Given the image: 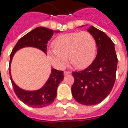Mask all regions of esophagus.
<instances>
[{
	"instance_id": "esophagus-1",
	"label": "esophagus",
	"mask_w": 128,
	"mask_h": 128,
	"mask_svg": "<svg viewBox=\"0 0 128 128\" xmlns=\"http://www.w3.org/2000/svg\"><path fill=\"white\" fill-rule=\"evenodd\" d=\"M71 73L70 72H69V71H65L64 72V75L66 76V75H68V74H70Z\"/></svg>"
}]
</instances>
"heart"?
<instances>
[{"label":"heart","instance_id":"obj_1","mask_svg":"<svg viewBox=\"0 0 128 128\" xmlns=\"http://www.w3.org/2000/svg\"><path fill=\"white\" fill-rule=\"evenodd\" d=\"M54 49L48 51V58L56 69H63L69 60L77 69L88 67L94 60L96 43L88 32H76L57 36L52 42Z\"/></svg>","mask_w":128,"mask_h":128}]
</instances>
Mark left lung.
<instances>
[{
    "label": "left lung",
    "mask_w": 128,
    "mask_h": 128,
    "mask_svg": "<svg viewBox=\"0 0 128 128\" xmlns=\"http://www.w3.org/2000/svg\"><path fill=\"white\" fill-rule=\"evenodd\" d=\"M88 31L96 40L97 55L84 70L72 72L74 82L72 93L78 103L94 106L103 101L112 91L118 59L114 44L106 34L93 26Z\"/></svg>",
    "instance_id": "obj_1"
}]
</instances>
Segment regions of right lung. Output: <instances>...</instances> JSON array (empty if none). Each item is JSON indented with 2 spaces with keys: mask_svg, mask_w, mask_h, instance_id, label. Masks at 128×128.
I'll return each mask as SVG.
<instances>
[{
  "mask_svg": "<svg viewBox=\"0 0 128 128\" xmlns=\"http://www.w3.org/2000/svg\"><path fill=\"white\" fill-rule=\"evenodd\" d=\"M54 32H59V31L54 32L52 30L44 27L35 28L19 39L10 54V60L9 65L10 75L14 92L20 100L32 108H44L50 106L54 102L56 96L57 88L64 78L63 72L52 69L51 74L48 80L41 88L34 91H27L20 88L12 80L10 72L12 60L16 51L25 47L38 48L47 54V44L53 36Z\"/></svg>",
  "mask_w": 128,
  "mask_h": 128,
  "instance_id": "add662e5",
  "label": "right lung"
}]
</instances>
